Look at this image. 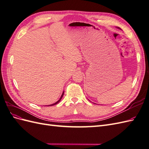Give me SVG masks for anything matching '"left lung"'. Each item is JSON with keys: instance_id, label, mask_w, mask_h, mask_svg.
<instances>
[{"instance_id": "8db88e82", "label": "left lung", "mask_w": 149, "mask_h": 149, "mask_svg": "<svg viewBox=\"0 0 149 149\" xmlns=\"http://www.w3.org/2000/svg\"><path fill=\"white\" fill-rule=\"evenodd\" d=\"M116 28H118V29H120V28H118V27H116Z\"/></svg>"}]
</instances>
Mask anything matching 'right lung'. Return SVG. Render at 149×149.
I'll use <instances>...</instances> for the list:
<instances>
[{"label": "right lung", "instance_id": "right-lung-1", "mask_svg": "<svg viewBox=\"0 0 149 149\" xmlns=\"http://www.w3.org/2000/svg\"><path fill=\"white\" fill-rule=\"evenodd\" d=\"M63 94H64V92H63V93H62V96H61V97H60V98L59 99L58 101H57L56 102H55V103H53V104H50V105H48V106H53V105H55V104H56L57 103H58V102L60 101V100H62V97H63Z\"/></svg>", "mask_w": 149, "mask_h": 149}]
</instances>
